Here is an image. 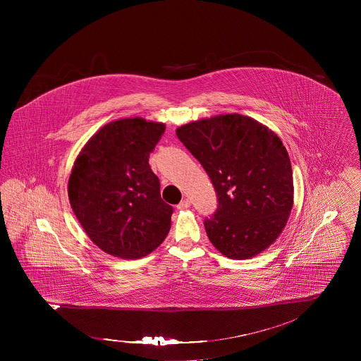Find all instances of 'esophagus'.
Wrapping results in <instances>:
<instances>
[{"instance_id":"1","label":"esophagus","mask_w":361,"mask_h":361,"mask_svg":"<svg viewBox=\"0 0 361 361\" xmlns=\"http://www.w3.org/2000/svg\"><path fill=\"white\" fill-rule=\"evenodd\" d=\"M189 207H190V200H189V199H184V200H181V203L177 206V209L183 211V209H187Z\"/></svg>"}]
</instances>
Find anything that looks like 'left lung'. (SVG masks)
<instances>
[{
    "instance_id": "1",
    "label": "left lung",
    "mask_w": 361,
    "mask_h": 361,
    "mask_svg": "<svg viewBox=\"0 0 361 361\" xmlns=\"http://www.w3.org/2000/svg\"><path fill=\"white\" fill-rule=\"evenodd\" d=\"M203 165L219 208L207 235L224 257L247 259L283 233L293 207L291 161L275 131L240 114L190 121L176 130Z\"/></svg>"
}]
</instances>
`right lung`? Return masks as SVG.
<instances>
[{"label":"right lung","instance_id":"add662e5","mask_svg":"<svg viewBox=\"0 0 361 361\" xmlns=\"http://www.w3.org/2000/svg\"><path fill=\"white\" fill-rule=\"evenodd\" d=\"M165 131L161 121H109L90 137L70 173L71 209L106 255L145 257L166 238L173 208L159 195L149 155Z\"/></svg>","mask_w":361,"mask_h":361}]
</instances>
